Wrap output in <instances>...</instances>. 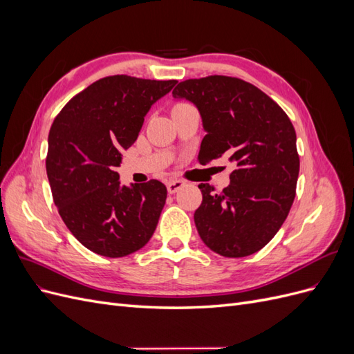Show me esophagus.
I'll return each instance as SVG.
<instances>
[{
	"instance_id": "esophagus-1",
	"label": "esophagus",
	"mask_w": 354,
	"mask_h": 354,
	"mask_svg": "<svg viewBox=\"0 0 354 354\" xmlns=\"http://www.w3.org/2000/svg\"><path fill=\"white\" fill-rule=\"evenodd\" d=\"M186 185V181L185 180H171V181H168L167 183V190H168V194H176V192L178 190V189H181Z\"/></svg>"
}]
</instances>
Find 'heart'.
Masks as SVG:
<instances>
[{"instance_id":"obj_1","label":"heart","mask_w":354,"mask_h":354,"mask_svg":"<svg viewBox=\"0 0 354 354\" xmlns=\"http://www.w3.org/2000/svg\"><path fill=\"white\" fill-rule=\"evenodd\" d=\"M177 104H181V103H177Z\"/></svg>"}]
</instances>
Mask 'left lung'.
<instances>
[{"label":"left lung","instance_id":"left-lung-1","mask_svg":"<svg viewBox=\"0 0 354 354\" xmlns=\"http://www.w3.org/2000/svg\"><path fill=\"white\" fill-rule=\"evenodd\" d=\"M174 99L194 103L202 118V165L226 156L230 185L216 192L201 183L195 224L208 248L238 259L260 251L281 229L295 198L299 158L288 115L269 95L239 78L186 80Z\"/></svg>","mask_w":354,"mask_h":354}]
</instances>
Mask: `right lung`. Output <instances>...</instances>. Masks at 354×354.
<instances>
[{"mask_svg":"<svg viewBox=\"0 0 354 354\" xmlns=\"http://www.w3.org/2000/svg\"><path fill=\"white\" fill-rule=\"evenodd\" d=\"M176 82L106 77L55 118L46 159L53 199L71 233L95 254L125 257L152 238L167 187L158 180L121 186L115 168L137 140L151 106Z\"/></svg>","mask_w":354,"mask_h":354,"instance_id":"right-lung-1","label":"right lung"}]
</instances>
